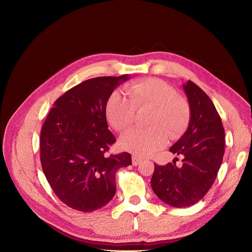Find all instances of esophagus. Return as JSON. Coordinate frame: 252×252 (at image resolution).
<instances>
[{"label":"esophagus","mask_w":252,"mask_h":252,"mask_svg":"<svg viewBox=\"0 0 252 252\" xmlns=\"http://www.w3.org/2000/svg\"><path fill=\"white\" fill-rule=\"evenodd\" d=\"M131 160H132V165L133 166H137L141 162V158H139L137 156H132Z\"/></svg>","instance_id":"1"}]
</instances>
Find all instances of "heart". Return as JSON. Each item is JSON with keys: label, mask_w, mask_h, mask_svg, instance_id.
Returning a JSON list of instances; mask_svg holds the SVG:
<instances>
[{"label": "heart", "mask_w": 252, "mask_h": 252, "mask_svg": "<svg viewBox=\"0 0 252 252\" xmlns=\"http://www.w3.org/2000/svg\"><path fill=\"white\" fill-rule=\"evenodd\" d=\"M128 95L114 91L107 102L106 115L111 126L118 131L132 126L136 109L152 108L145 129L134 128L121 138V146L139 157H146L163 148L167 134L172 138L181 134L190 119L188 101L177 90L158 78H146L132 83Z\"/></svg>", "instance_id": "obj_1"}]
</instances>
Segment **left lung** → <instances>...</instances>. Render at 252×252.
Segmentation results:
<instances>
[{"mask_svg": "<svg viewBox=\"0 0 252 252\" xmlns=\"http://www.w3.org/2000/svg\"><path fill=\"white\" fill-rule=\"evenodd\" d=\"M183 87L190 108V120L187 131L170 148L183 158L182 166H177L175 160L165 166L155 164L151 179L154 193L177 208L191 206L205 196L214 184L225 153V130L213 102L190 80Z\"/></svg>", "mask_w": 252, "mask_h": 252, "instance_id": "8db88e82", "label": "left lung"}]
</instances>
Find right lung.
<instances>
[{
    "mask_svg": "<svg viewBox=\"0 0 252 252\" xmlns=\"http://www.w3.org/2000/svg\"><path fill=\"white\" fill-rule=\"evenodd\" d=\"M128 74L85 80L63 94L49 112L40 134V160L55 194L81 212L100 209L116 193V173L131 165L127 152L108 155L116 142L108 129L110 95Z\"/></svg>",
    "mask_w": 252,
    "mask_h": 252,
    "instance_id": "1",
    "label": "right lung"
}]
</instances>
